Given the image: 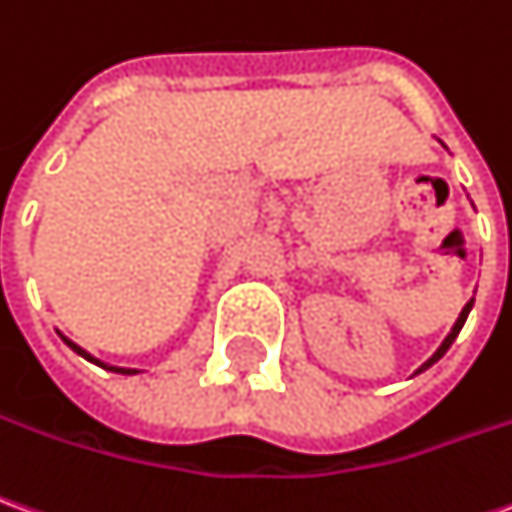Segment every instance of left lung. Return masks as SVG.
Masks as SVG:
<instances>
[{"instance_id": "left-lung-1", "label": "left lung", "mask_w": 512, "mask_h": 512, "mask_svg": "<svg viewBox=\"0 0 512 512\" xmlns=\"http://www.w3.org/2000/svg\"><path fill=\"white\" fill-rule=\"evenodd\" d=\"M471 307H474V299H471V302H466V307H463V310H460V316H457V321H455V327H452V332L446 335V341H443L441 346H438V352H435V355H432L430 360L424 363V366L418 368V371H424V368H430L432 363H438V360H441V357L446 355V349H449V346L455 343V338H457V335H460V330H463V324H466V318H468V313H471ZM418 371H416V374H418Z\"/></svg>"}]
</instances>
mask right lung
I'll list each match as a JSON object with an SVG mask.
<instances>
[{"mask_svg":"<svg viewBox=\"0 0 512 512\" xmlns=\"http://www.w3.org/2000/svg\"><path fill=\"white\" fill-rule=\"evenodd\" d=\"M60 338H63V343H66L69 349H74L77 355L85 357V360H91V363H96V366H99V368H105V371H116V374H138L135 368H119V366H110V363H102V360H96V357L91 355V352H85L82 346H77V343H74V341H69V338H66L63 332H60Z\"/></svg>","mask_w":512,"mask_h":512,"instance_id":"right-lung-1","label":"right lung"}]
</instances>
